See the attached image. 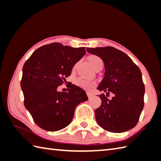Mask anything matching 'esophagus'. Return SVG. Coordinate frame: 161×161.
<instances>
[{"instance_id": "obj_1", "label": "esophagus", "mask_w": 161, "mask_h": 161, "mask_svg": "<svg viewBox=\"0 0 161 161\" xmlns=\"http://www.w3.org/2000/svg\"><path fill=\"white\" fill-rule=\"evenodd\" d=\"M87 95H88V98H91L92 96H93V94L89 93V92H87Z\"/></svg>"}]
</instances>
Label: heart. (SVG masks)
Returning <instances> with one entry per match:
<instances>
[{
    "instance_id": "obj_1",
    "label": "heart",
    "mask_w": 161,
    "mask_h": 161,
    "mask_svg": "<svg viewBox=\"0 0 161 161\" xmlns=\"http://www.w3.org/2000/svg\"><path fill=\"white\" fill-rule=\"evenodd\" d=\"M88 61L95 70H96L97 68L101 66H103V61H102L100 57L95 55V54H91V55L88 56ZM75 83H76L77 86L85 88V89H88V88H90L94 85V82H93V81L84 80L81 78H78L75 81Z\"/></svg>"
}]
</instances>
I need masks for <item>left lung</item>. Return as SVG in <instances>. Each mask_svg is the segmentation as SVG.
<instances>
[{
	"label": "left lung",
	"mask_w": 161,
	"mask_h": 161,
	"mask_svg": "<svg viewBox=\"0 0 161 161\" xmlns=\"http://www.w3.org/2000/svg\"><path fill=\"white\" fill-rule=\"evenodd\" d=\"M104 64V76L97 89L114 94L111 100L102 93L95 111L97 124L108 131L122 133L137 125L144 107L145 85L140 68L127 54L113 47H87Z\"/></svg>",
	"instance_id": "obj_1"
}]
</instances>
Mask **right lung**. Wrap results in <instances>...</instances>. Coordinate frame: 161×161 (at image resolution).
Segmentation results:
<instances>
[{
	"mask_svg": "<svg viewBox=\"0 0 161 161\" xmlns=\"http://www.w3.org/2000/svg\"><path fill=\"white\" fill-rule=\"evenodd\" d=\"M85 54L84 47L53 43L36 49L24 64L20 81L24 105L39 127L48 131L65 128L77 106L88 100L86 92L75 84L68 92L57 91Z\"/></svg>",
	"mask_w": 161,
	"mask_h": 161,
	"instance_id": "1",
	"label": "right lung"
}]
</instances>
